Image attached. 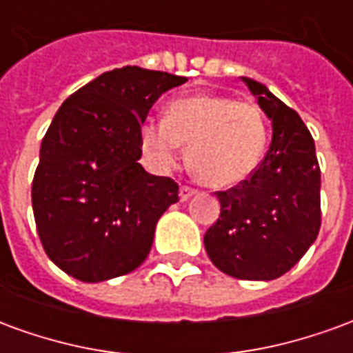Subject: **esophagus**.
<instances>
[{
  "instance_id": "1",
  "label": "esophagus",
  "mask_w": 353,
  "mask_h": 353,
  "mask_svg": "<svg viewBox=\"0 0 353 353\" xmlns=\"http://www.w3.org/2000/svg\"><path fill=\"white\" fill-rule=\"evenodd\" d=\"M194 192H196V189H192V187H189V185H183V187H181V191H179V199L185 202V200L191 199Z\"/></svg>"
}]
</instances>
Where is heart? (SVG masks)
Returning <instances> with one entry per match:
<instances>
[{"label":"heart","instance_id":"heart-1","mask_svg":"<svg viewBox=\"0 0 353 353\" xmlns=\"http://www.w3.org/2000/svg\"><path fill=\"white\" fill-rule=\"evenodd\" d=\"M266 136L257 105L210 94L172 101L164 123L147 121L139 132L141 147L157 166H174L179 147H187L192 176L217 189L252 176L265 153Z\"/></svg>","mask_w":353,"mask_h":353}]
</instances>
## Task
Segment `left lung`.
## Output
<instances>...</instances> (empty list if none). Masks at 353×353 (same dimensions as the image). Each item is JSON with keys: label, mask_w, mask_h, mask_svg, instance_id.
I'll use <instances>...</instances> for the list:
<instances>
[{"label": "left lung", "mask_w": 353, "mask_h": 353, "mask_svg": "<svg viewBox=\"0 0 353 353\" xmlns=\"http://www.w3.org/2000/svg\"><path fill=\"white\" fill-rule=\"evenodd\" d=\"M272 119V141L252 176L217 191L219 219L206 230L208 257L238 280H276L301 261L321 227L316 145L296 111L245 79Z\"/></svg>", "instance_id": "1"}]
</instances>
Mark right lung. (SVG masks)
<instances>
[{
    "mask_svg": "<svg viewBox=\"0 0 353 353\" xmlns=\"http://www.w3.org/2000/svg\"><path fill=\"white\" fill-rule=\"evenodd\" d=\"M185 81L126 65L101 73L57 111L32 206L43 250L65 274L96 283L136 270L149 255L179 185L141 168L139 132L154 101Z\"/></svg>",
    "mask_w": 353,
    "mask_h": 353,
    "instance_id": "add662e5",
    "label": "right lung"
}]
</instances>
